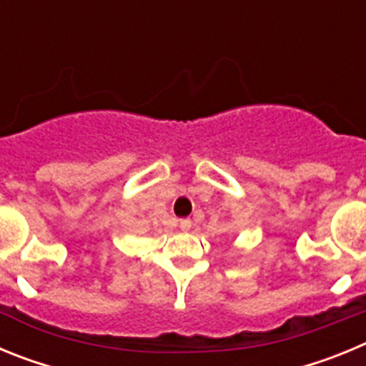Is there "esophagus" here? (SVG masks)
Instances as JSON below:
<instances>
[{
  "mask_svg": "<svg viewBox=\"0 0 366 366\" xmlns=\"http://www.w3.org/2000/svg\"><path fill=\"white\" fill-rule=\"evenodd\" d=\"M190 225H192V222H190L189 218H185V219H179V229H181V231H189V229H190Z\"/></svg>",
  "mask_w": 366,
  "mask_h": 366,
  "instance_id": "1",
  "label": "esophagus"
}]
</instances>
